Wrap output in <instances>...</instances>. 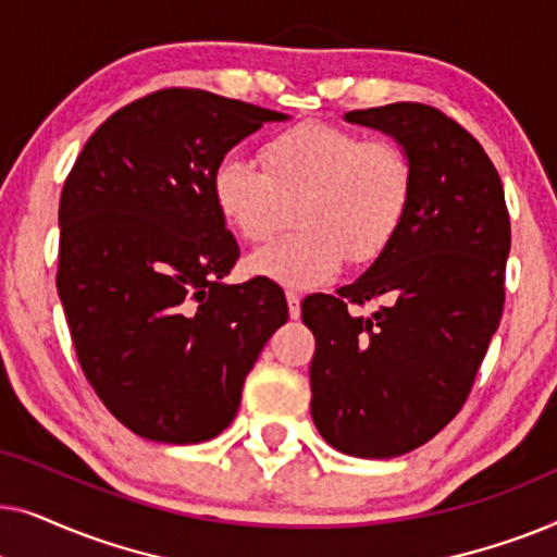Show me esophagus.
Listing matches in <instances>:
<instances>
[{
	"label": "esophagus",
	"instance_id": "obj_1",
	"mask_svg": "<svg viewBox=\"0 0 557 557\" xmlns=\"http://www.w3.org/2000/svg\"><path fill=\"white\" fill-rule=\"evenodd\" d=\"M286 301H288V314L292 319H299L301 314V296L296 292H286Z\"/></svg>",
	"mask_w": 557,
	"mask_h": 557
}]
</instances>
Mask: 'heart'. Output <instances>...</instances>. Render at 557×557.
<instances>
[{"instance_id":"heart-1","label":"heart","mask_w":557,"mask_h":557,"mask_svg":"<svg viewBox=\"0 0 557 557\" xmlns=\"http://www.w3.org/2000/svg\"><path fill=\"white\" fill-rule=\"evenodd\" d=\"M261 164L225 154L210 174L223 223L243 240L273 233L284 197H299V231L248 258L253 276L286 288H314L347 261H377L406 225L416 195V166L403 144L364 136L332 121L307 119L271 134Z\"/></svg>"}]
</instances>
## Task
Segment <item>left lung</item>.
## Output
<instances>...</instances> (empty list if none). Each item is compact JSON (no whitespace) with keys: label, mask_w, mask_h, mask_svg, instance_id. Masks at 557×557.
Returning <instances> with one entry per match:
<instances>
[{"label":"left lung","mask_w":557,"mask_h":557,"mask_svg":"<svg viewBox=\"0 0 557 557\" xmlns=\"http://www.w3.org/2000/svg\"><path fill=\"white\" fill-rule=\"evenodd\" d=\"M347 121L406 147L416 195L364 276L301 304L317 339L311 418L337 451L391 459L431 441L467 403L505 307L512 233L499 174L459 121L413 101ZM377 298L375 315L351 309Z\"/></svg>","instance_id":"8db88e82"}]
</instances>
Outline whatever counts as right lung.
<instances>
[{
    "instance_id": "obj_1",
    "label": "right lung",
    "mask_w": 557,
    "mask_h": 557,
    "mask_svg": "<svg viewBox=\"0 0 557 557\" xmlns=\"http://www.w3.org/2000/svg\"><path fill=\"white\" fill-rule=\"evenodd\" d=\"M284 113L162 88L111 113L60 195L58 294L83 375L136 436L200 444L286 324L269 278L225 286L238 243L210 195L220 157Z\"/></svg>"
}]
</instances>
